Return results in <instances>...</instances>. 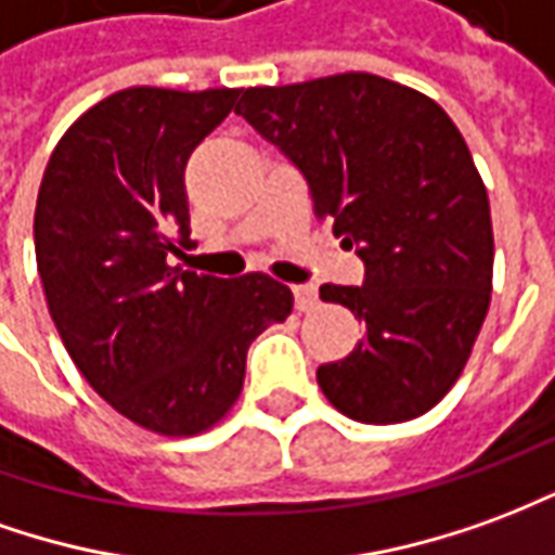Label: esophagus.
Returning <instances> with one entry per match:
<instances>
[{
  "label": "esophagus",
  "instance_id": "1",
  "mask_svg": "<svg viewBox=\"0 0 555 555\" xmlns=\"http://www.w3.org/2000/svg\"><path fill=\"white\" fill-rule=\"evenodd\" d=\"M293 296H296V308L305 313V310H313L317 308V301H320V296H317V289L310 284H298L293 286Z\"/></svg>",
  "mask_w": 555,
  "mask_h": 555
}]
</instances>
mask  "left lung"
I'll list each match as a JSON object with an SVG mask.
<instances>
[{"mask_svg":"<svg viewBox=\"0 0 555 555\" xmlns=\"http://www.w3.org/2000/svg\"><path fill=\"white\" fill-rule=\"evenodd\" d=\"M235 113L308 182L313 211L364 262L361 286H320L364 322L320 364L332 406L364 424L418 418L448 395L490 308L487 188L436 101L376 74L259 86Z\"/></svg>","mask_w":555,"mask_h":555,"instance_id":"1","label":"left lung"}]
</instances>
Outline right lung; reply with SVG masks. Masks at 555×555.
I'll return each mask as SVG.
<instances>
[{"label": "right lung", "mask_w": 555, "mask_h": 555, "mask_svg": "<svg viewBox=\"0 0 555 555\" xmlns=\"http://www.w3.org/2000/svg\"><path fill=\"white\" fill-rule=\"evenodd\" d=\"M242 89H121L50 155L35 259L59 337L86 383L145 430L194 436L235 403L257 334L293 293L259 271L172 266L191 247L184 164Z\"/></svg>", "instance_id": "obj_1"}]
</instances>
